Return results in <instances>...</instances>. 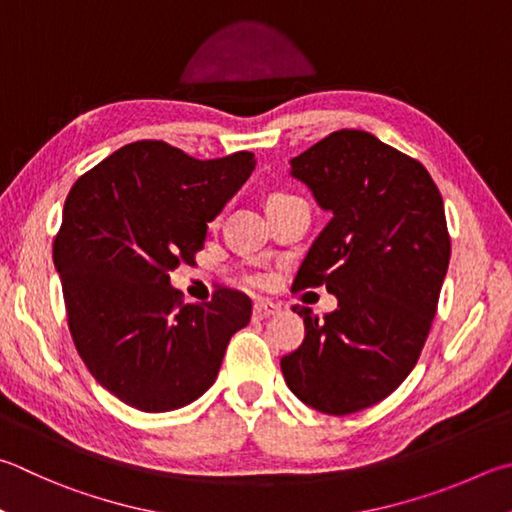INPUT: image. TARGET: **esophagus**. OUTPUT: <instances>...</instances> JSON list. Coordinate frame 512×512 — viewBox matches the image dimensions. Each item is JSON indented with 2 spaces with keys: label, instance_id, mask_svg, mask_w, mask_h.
Here are the masks:
<instances>
[{
  "label": "esophagus",
  "instance_id": "esophagus-1",
  "mask_svg": "<svg viewBox=\"0 0 512 512\" xmlns=\"http://www.w3.org/2000/svg\"><path fill=\"white\" fill-rule=\"evenodd\" d=\"M273 313H277V304L268 302V300H257L255 306H253V318L255 320H264V318H268V315H273Z\"/></svg>",
  "mask_w": 512,
  "mask_h": 512
}]
</instances>
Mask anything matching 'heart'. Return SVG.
<instances>
[{
    "label": "heart",
    "mask_w": 512,
    "mask_h": 512,
    "mask_svg": "<svg viewBox=\"0 0 512 512\" xmlns=\"http://www.w3.org/2000/svg\"><path fill=\"white\" fill-rule=\"evenodd\" d=\"M286 197H288V194H273L271 201H268V206H271V203H275V201H280V199H286ZM244 282H246L248 286L259 288V286H264L266 277H264L262 273H246V275H244Z\"/></svg>",
    "instance_id": "obj_1"
}]
</instances>
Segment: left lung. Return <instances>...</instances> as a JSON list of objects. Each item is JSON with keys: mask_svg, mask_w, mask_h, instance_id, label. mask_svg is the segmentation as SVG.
Segmentation results:
<instances>
[{"mask_svg": "<svg viewBox=\"0 0 512 512\" xmlns=\"http://www.w3.org/2000/svg\"><path fill=\"white\" fill-rule=\"evenodd\" d=\"M331 221L293 288L327 286L338 309L304 318V340L282 358L302 403L345 416L383 401L410 376L450 264L441 192L412 156L360 129H340L291 161Z\"/></svg>", "mask_w": 512, "mask_h": 512, "instance_id": "obj_1", "label": "left lung"}]
</instances>
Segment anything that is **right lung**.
Returning <instances> with one entry per match:
<instances>
[{
	"label": "right lung",
	"mask_w": 512,
	"mask_h": 512,
	"mask_svg": "<svg viewBox=\"0 0 512 512\" xmlns=\"http://www.w3.org/2000/svg\"><path fill=\"white\" fill-rule=\"evenodd\" d=\"M253 170V152L199 161L165 141H136L67 194L53 264L73 345L91 376L136 410L197 401L250 322L246 293L221 286L210 302L183 304L170 271L194 262L208 221Z\"/></svg>",
	"instance_id": "1"
}]
</instances>
